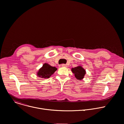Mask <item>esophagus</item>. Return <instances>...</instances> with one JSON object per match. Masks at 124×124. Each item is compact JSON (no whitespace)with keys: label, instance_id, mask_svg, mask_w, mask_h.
Segmentation results:
<instances>
[{"label":"esophagus","instance_id":"esophagus-1","mask_svg":"<svg viewBox=\"0 0 124 124\" xmlns=\"http://www.w3.org/2000/svg\"><path fill=\"white\" fill-rule=\"evenodd\" d=\"M59 67H67V65L66 64H60L59 65Z\"/></svg>","mask_w":124,"mask_h":124}]
</instances>
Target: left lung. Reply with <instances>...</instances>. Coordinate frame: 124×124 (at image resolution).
<instances>
[{"label":"left lung","instance_id":"obj_1","mask_svg":"<svg viewBox=\"0 0 124 124\" xmlns=\"http://www.w3.org/2000/svg\"><path fill=\"white\" fill-rule=\"evenodd\" d=\"M72 72L74 74L75 77L78 80L83 79L86 74V70L81 66H78L71 69Z\"/></svg>","mask_w":124,"mask_h":124}]
</instances>
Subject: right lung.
Returning a JSON list of instances; mask_svg holds the SVG:
<instances>
[{
    "instance_id": "obj_1",
    "label": "right lung",
    "mask_w": 124,
    "mask_h": 124,
    "mask_svg": "<svg viewBox=\"0 0 124 124\" xmlns=\"http://www.w3.org/2000/svg\"><path fill=\"white\" fill-rule=\"evenodd\" d=\"M57 70V68L54 67H52L47 63H45L43 67L39 69L37 72V75L39 77L42 78H48L54 74V73Z\"/></svg>"
}]
</instances>
